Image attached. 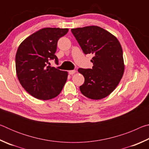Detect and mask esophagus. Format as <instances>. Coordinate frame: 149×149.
Returning a JSON list of instances; mask_svg holds the SVG:
<instances>
[{"label":"esophagus","instance_id":"34e87169","mask_svg":"<svg viewBox=\"0 0 149 149\" xmlns=\"http://www.w3.org/2000/svg\"><path fill=\"white\" fill-rule=\"evenodd\" d=\"M68 72L70 75H73V74H74L75 72H76V71H75V70H70Z\"/></svg>","mask_w":149,"mask_h":149}]
</instances>
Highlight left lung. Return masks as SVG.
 I'll return each instance as SVG.
<instances>
[{
    "instance_id": "1",
    "label": "left lung",
    "mask_w": 149,
    "mask_h": 149,
    "mask_svg": "<svg viewBox=\"0 0 149 149\" xmlns=\"http://www.w3.org/2000/svg\"><path fill=\"white\" fill-rule=\"evenodd\" d=\"M85 54L92 53V69H78L85 77L79 87L85 97L93 100L107 97L119 84L124 72L123 50L114 35L96 26L72 29Z\"/></svg>"
}]
</instances>
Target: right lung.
Instances as JSON below:
<instances>
[{"label":"right lung","instance_id":"1","mask_svg":"<svg viewBox=\"0 0 149 149\" xmlns=\"http://www.w3.org/2000/svg\"><path fill=\"white\" fill-rule=\"evenodd\" d=\"M67 28L45 27L29 35L21 42L16 54L17 79L26 91L36 99L50 100L64 87L68 73L48 65L50 60L58 62L55 52L58 39L68 32Z\"/></svg>","mask_w":149,"mask_h":149}]
</instances>
